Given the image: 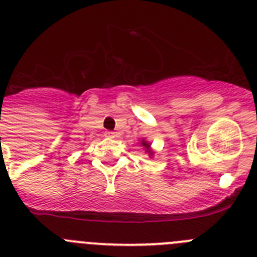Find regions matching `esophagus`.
<instances>
[{"mask_svg":"<svg viewBox=\"0 0 257 257\" xmlns=\"http://www.w3.org/2000/svg\"><path fill=\"white\" fill-rule=\"evenodd\" d=\"M105 137H108V138H114V137H116V133H115V132L106 131L105 132Z\"/></svg>","mask_w":257,"mask_h":257,"instance_id":"1","label":"esophagus"}]
</instances>
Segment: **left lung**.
Instances as JSON below:
<instances>
[{
    "mask_svg": "<svg viewBox=\"0 0 257 257\" xmlns=\"http://www.w3.org/2000/svg\"><path fill=\"white\" fill-rule=\"evenodd\" d=\"M142 146L144 147V148H146V152H148L149 153V156H152V154H153V152L151 151V144L148 143V142H146V141H142Z\"/></svg>",
    "mask_w": 257,
    "mask_h": 257,
    "instance_id": "left-lung-1",
    "label": "left lung"
}]
</instances>
